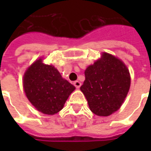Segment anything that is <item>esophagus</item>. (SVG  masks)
Segmentation results:
<instances>
[{"label": "esophagus", "instance_id": "esophagus-1", "mask_svg": "<svg viewBox=\"0 0 151 151\" xmlns=\"http://www.w3.org/2000/svg\"><path fill=\"white\" fill-rule=\"evenodd\" d=\"M73 85H74V86H75L76 88L79 89L80 88V86H81V85H82V83L80 82H78V81H75V82H73Z\"/></svg>", "mask_w": 151, "mask_h": 151}]
</instances>
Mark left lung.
I'll return each mask as SVG.
<instances>
[{"instance_id": "obj_1", "label": "left lung", "mask_w": 151, "mask_h": 151, "mask_svg": "<svg viewBox=\"0 0 151 151\" xmlns=\"http://www.w3.org/2000/svg\"><path fill=\"white\" fill-rule=\"evenodd\" d=\"M85 77L80 89L93 113L108 116L120 108L130 87L129 72L120 60L103 53L86 69Z\"/></svg>"}]
</instances>
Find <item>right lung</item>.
Wrapping results in <instances>:
<instances>
[{
  "instance_id": "1",
  "label": "right lung",
  "mask_w": 151,
  "mask_h": 151,
  "mask_svg": "<svg viewBox=\"0 0 151 151\" xmlns=\"http://www.w3.org/2000/svg\"><path fill=\"white\" fill-rule=\"evenodd\" d=\"M23 87L27 97L38 111L53 115L64 107L75 87L62 78L52 65L43 64L39 59L33 63L23 77Z\"/></svg>"
}]
</instances>
